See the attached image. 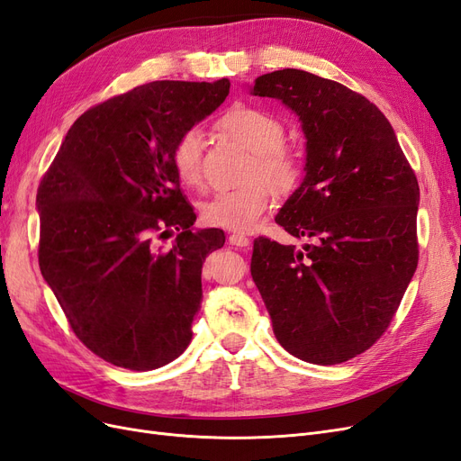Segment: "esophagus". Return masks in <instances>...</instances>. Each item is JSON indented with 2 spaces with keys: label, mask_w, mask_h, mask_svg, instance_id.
Here are the masks:
<instances>
[{
  "label": "esophagus",
  "mask_w": 461,
  "mask_h": 461,
  "mask_svg": "<svg viewBox=\"0 0 461 461\" xmlns=\"http://www.w3.org/2000/svg\"><path fill=\"white\" fill-rule=\"evenodd\" d=\"M229 242L232 244V246H238V248H246V246H249V238L248 236H244V234H240V232H232L230 236H229Z\"/></svg>",
  "instance_id": "1"
}]
</instances>
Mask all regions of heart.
<instances>
[{"mask_svg": "<svg viewBox=\"0 0 461 461\" xmlns=\"http://www.w3.org/2000/svg\"><path fill=\"white\" fill-rule=\"evenodd\" d=\"M219 128L253 152L242 188L219 193L202 205V219L210 227L248 232L256 227L278 194L294 190L301 164L297 154L284 145L285 128L268 110L236 104L219 120ZM171 166L185 186L203 185V139L196 128L183 131L171 149Z\"/></svg>", "mask_w": 461, "mask_h": 461, "instance_id": "1", "label": "heart"}]
</instances>
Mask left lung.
I'll return each instance as SVG.
<instances>
[{"label":"left lung","instance_id":"left-lung-1","mask_svg":"<svg viewBox=\"0 0 461 461\" xmlns=\"http://www.w3.org/2000/svg\"><path fill=\"white\" fill-rule=\"evenodd\" d=\"M251 93L280 99L303 125L307 176L276 223L309 238L303 248L256 238L251 276L285 351L341 364L384 336L416 273V173L382 110L339 82L284 68Z\"/></svg>","mask_w":461,"mask_h":461}]
</instances>
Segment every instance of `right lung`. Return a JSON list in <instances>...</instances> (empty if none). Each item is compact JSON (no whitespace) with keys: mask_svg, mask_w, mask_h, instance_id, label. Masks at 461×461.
I'll list each match as a JSON object with an SVG mask.
<instances>
[{"mask_svg":"<svg viewBox=\"0 0 461 461\" xmlns=\"http://www.w3.org/2000/svg\"><path fill=\"white\" fill-rule=\"evenodd\" d=\"M229 89L164 79L110 97L74 122L41 177V275L76 338L114 366L156 370L193 339L202 265L225 232L193 230L171 149Z\"/></svg>","mask_w":461,"mask_h":461,"instance_id":"obj_1","label":"right lung"}]
</instances>
